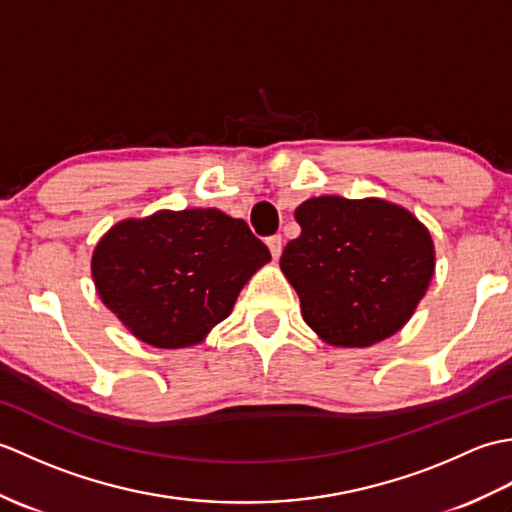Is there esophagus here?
<instances>
[{
	"mask_svg": "<svg viewBox=\"0 0 512 512\" xmlns=\"http://www.w3.org/2000/svg\"><path fill=\"white\" fill-rule=\"evenodd\" d=\"M266 246H268V250H270V255H273V259H279L281 257V235H273V237H268L266 239Z\"/></svg>",
	"mask_w": 512,
	"mask_h": 512,
	"instance_id": "34e87169",
	"label": "esophagus"
}]
</instances>
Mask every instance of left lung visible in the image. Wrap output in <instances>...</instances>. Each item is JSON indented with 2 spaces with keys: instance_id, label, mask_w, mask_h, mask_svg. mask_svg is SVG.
Listing matches in <instances>:
<instances>
[{
  "instance_id": "8db88e82",
  "label": "left lung",
  "mask_w": 512,
  "mask_h": 512,
  "mask_svg": "<svg viewBox=\"0 0 512 512\" xmlns=\"http://www.w3.org/2000/svg\"><path fill=\"white\" fill-rule=\"evenodd\" d=\"M295 220L279 266L319 339L369 347L402 330L436 270L429 228L400 204L341 195L301 202Z\"/></svg>"
}]
</instances>
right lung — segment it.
Instances as JSON below:
<instances>
[{"mask_svg":"<svg viewBox=\"0 0 512 512\" xmlns=\"http://www.w3.org/2000/svg\"><path fill=\"white\" fill-rule=\"evenodd\" d=\"M268 262L244 220L220 209H162L114 224L92 253V279L138 341L180 350L202 343Z\"/></svg>","mask_w":512,"mask_h":512,"instance_id":"right-lung-1","label":"right lung"}]
</instances>
